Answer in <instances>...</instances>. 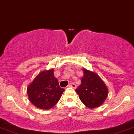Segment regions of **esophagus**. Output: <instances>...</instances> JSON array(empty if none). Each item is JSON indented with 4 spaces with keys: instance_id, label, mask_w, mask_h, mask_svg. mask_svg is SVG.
Instances as JSON below:
<instances>
[{
    "instance_id": "esophagus-1",
    "label": "esophagus",
    "mask_w": 134,
    "mask_h": 134,
    "mask_svg": "<svg viewBox=\"0 0 134 134\" xmlns=\"http://www.w3.org/2000/svg\"><path fill=\"white\" fill-rule=\"evenodd\" d=\"M68 86H69V87H71L74 88H75L77 87L76 84H75V83H69V84L68 85Z\"/></svg>"
}]
</instances>
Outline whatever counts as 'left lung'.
<instances>
[{
  "label": "left lung",
  "mask_w": 134,
  "mask_h": 134,
  "mask_svg": "<svg viewBox=\"0 0 134 134\" xmlns=\"http://www.w3.org/2000/svg\"><path fill=\"white\" fill-rule=\"evenodd\" d=\"M81 84L75 90L82 102L86 107L93 109L104 102L108 96V89L97 74L83 69Z\"/></svg>",
  "instance_id": "1"
}]
</instances>
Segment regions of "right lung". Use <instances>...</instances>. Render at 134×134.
<instances>
[{
	"instance_id": "1",
	"label": "right lung",
	"mask_w": 134,
	"mask_h": 134,
	"mask_svg": "<svg viewBox=\"0 0 134 134\" xmlns=\"http://www.w3.org/2000/svg\"><path fill=\"white\" fill-rule=\"evenodd\" d=\"M54 69L41 72L27 88L29 99L35 107L44 110L51 109L58 102L64 92Z\"/></svg>"
}]
</instances>
